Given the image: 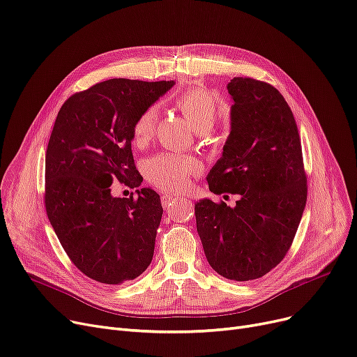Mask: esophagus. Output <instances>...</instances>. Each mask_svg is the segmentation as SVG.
I'll use <instances>...</instances> for the list:
<instances>
[{
  "label": "esophagus",
  "mask_w": 357,
  "mask_h": 357,
  "mask_svg": "<svg viewBox=\"0 0 357 357\" xmlns=\"http://www.w3.org/2000/svg\"><path fill=\"white\" fill-rule=\"evenodd\" d=\"M182 198L181 197H176V195H172V194H165L162 195V206L165 208H169L170 206H174L175 203H178V201H181Z\"/></svg>",
  "instance_id": "esophagus-1"
}]
</instances>
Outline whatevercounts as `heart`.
I'll use <instances>...</instances> for the list:
<instances>
[{"mask_svg": "<svg viewBox=\"0 0 357 357\" xmlns=\"http://www.w3.org/2000/svg\"><path fill=\"white\" fill-rule=\"evenodd\" d=\"M179 112L199 134L208 132L219 115L222 102L214 93L204 89H190L175 102ZM158 109L150 106L135 119L132 140L137 146H144L151 140L158 126ZM201 162L195 158H182L175 154L160 153L147 160L144 172L149 182L163 191H182L190 179L201 172Z\"/></svg>", "mask_w": 357, "mask_h": 357, "instance_id": "b5f03b06", "label": "heart"}]
</instances>
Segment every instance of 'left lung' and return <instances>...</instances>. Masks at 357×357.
Here are the masks:
<instances>
[{
	"label": "left lung",
	"mask_w": 357,
	"mask_h": 357,
	"mask_svg": "<svg viewBox=\"0 0 357 357\" xmlns=\"http://www.w3.org/2000/svg\"><path fill=\"white\" fill-rule=\"evenodd\" d=\"M230 134L207 175L214 194H238L235 207L199 199L197 231L208 264L229 280L266 275L296 235L307 185L296 121L282 93L266 82L235 77Z\"/></svg>",
	"instance_id": "8db88e82"
}]
</instances>
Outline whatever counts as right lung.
Returning a JSON list of instances; mask_svg holds the SVG:
<instances>
[{
    "instance_id": "right-lung-1",
    "label": "right lung",
    "mask_w": 357,
    "mask_h": 357,
    "mask_svg": "<svg viewBox=\"0 0 357 357\" xmlns=\"http://www.w3.org/2000/svg\"><path fill=\"white\" fill-rule=\"evenodd\" d=\"M175 84L111 79L61 106L45 158V207L73 264L105 284L140 275L151 262L163 208L150 188L111 194L112 182L140 187L132 126Z\"/></svg>"
}]
</instances>
